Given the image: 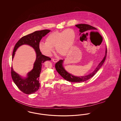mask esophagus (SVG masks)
I'll use <instances>...</instances> for the list:
<instances>
[{"mask_svg": "<svg viewBox=\"0 0 121 121\" xmlns=\"http://www.w3.org/2000/svg\"><path fill=\"white\" fill-rule=\"evenodd\" d=\"M52 61H53V62H54V63H56L57 62H58V59H55V58H52Z\"/></svg>", "mask_w": 121, "mask_h": 121, "instance_id": "esophagus-1", "label": "esophagus"}]
</instances>
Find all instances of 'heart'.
<instances>
[{
    "instance_id": "heart-1",
    "label": "heart",
    "mask_w": 121,
    "mask_h": 121,
    "mask_svg": "<svg viewBox=\"0 0 121 121\" xmlns=\"http://www.w3.org/2000/svg\"><path fill=\"white\" fill-rule=\"evenodd\" d=\"M76 33L74 29H66L62 31H55L48 35L46 42H41L39 48L46 56H49L56 47L57 52L62 56H66L72 51L75 43Z\"/></svg>"
}]
</instances>
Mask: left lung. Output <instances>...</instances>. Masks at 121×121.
Here are the masks:
<instances>
[{
	"label": "left lung",
	"instance_id": "8db88e82",
	"mask_svg": "<svg viewBox=\"0 0 121 121\" xmlns=\"http://www.w3.org/2000/svg\"><path fill=\"white\" fill-rule=\"evenodd\" d=\"M75 26L76 27H77V28L79 29V32H80V35H81V34L82 35L83 33H87V32H89V31H91L90 33L92 32L98 33V32L96 31V30H97L96 28L88 24H79L76 25ZM107 49L106 48L105 55L102 61L98 64L96 69H95V70L92 73L86 76H82V77H76V76H73L69 73H68L63 68V60H60L57 63H56L55 65V69H56L57 71L58 72V73L66 80L69 81L70 82H83L91 78L97 73L99 69H100V68L103 65V63L106 59V56H107Z\"/></svg>",
	"mask_w": 121,
	"mask_h": 121
}]
</instances>
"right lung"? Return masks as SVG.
I'll return each mask as SVG.
<instances>
[{
  "label": "right lung",
  "mask_w": 121,
  "mask_h": 121,
  "mask_svg": "<svg viewBox=\"0 0 121 121\" xmlns=\"http://www.w3.org/2000/svg\"><path fill=\"white\" fill-rule=\"evenodd\" d=\"M50 31L49 30L44 29L36 31L32 34L25 35L18 41L14 46L12 58H13L15 52L17 48L23 44H28L32 46L36 53V59L33 69L28 73L27 78H22L13 71L11 67V73L13 80L17 87L25 94H32L38 90L40 86L39 80L42 64L45 61L51 59V58L42 54L39 48V44L42 38Z\"/></svg>",
  "instance_id": "1"
}]
</instances>
